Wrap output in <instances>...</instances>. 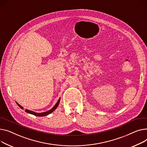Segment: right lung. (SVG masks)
Returning <instances> with one entry per match:
<instances>
[{"label": "right lung", "instance_id": "add662e5", "mask_svg": "<svg viewBox=\"0 0 147 147\" xmlns=\"http://www.w3.org/2000/svg\"><path fill=\"white\" fill-rule=\"evenodd\" d=\"M60 98H59V99L58 100V101H57V102H56V104L55 105V106L51 109H50V110H48V111H46V112H43V113H36V112H34V111H31V110H27V109H26L25 110V111L27 112V113H30V114H31V115H34V116H47V115H49V114H50L51 113H52V112L53 111H55L56 109V108L58 107V106H59V102H60ZM16 104L18 105V106L21 108V109H23L24 108L21 106V105H20L18 102H16Z\"/></svg>", "mask_w": 147, "mask_h": 147}]
</instances>
